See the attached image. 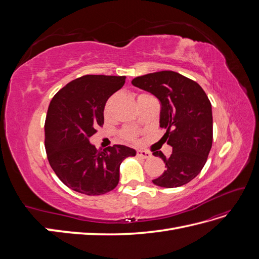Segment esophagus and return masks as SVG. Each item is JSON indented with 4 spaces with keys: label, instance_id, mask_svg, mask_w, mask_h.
Returning <instances> with one entry per match:
<instances>
[{
    "label": "esophagus",
    "instance_id": "1",
    "mask_svg": "<svg viewBox=\"0 0 259 259\" xmlns=\"http://www.w3.org/2000/svg\"><path fill=\"white\" fill-rule=\"evenodd\" d=\"M137 156H138V158H142V159H149V158H151V153L148 152V151H144V150H138L137 151Z\"/></svg>",
    "mask_w": 259,
    "mask_h": 259
}]
</instances>
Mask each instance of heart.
<instances>
[{
	"label": "heart",
	"mask_w": 259,
	"mask_h": 259,
	"mask_svg": "<svg viewBox=\"0 0 259 259\" xmlns=\"http://www.w3.org/2000/svg\"><path fill=\"white\" fill-rule=\"evenodd\" d=\"M147 95H148V94H140V95L138 96V98L139 97H143V96H147ZM112 103H113V97H110V98L107 100V103L105 105V113L106 114H108L109 112H110L111 107H112ZM122 135H123V137L125 139H127V140H134L135 137H136V134L132 130H124L122 132Z\"/></svg>",
	"instance_id": "1"
}]
</instances>
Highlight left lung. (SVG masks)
I'll return each instance as SVG.
<instances>
[{
  "mask_svg": "<svg viewBox=\"0 0 259 259\" xmlns=\"http://www.w3.org/2000/svg\"><path fill=\"white\" fill-rule=\"evenodd\" d=\"M132 84L160 100V127L166 130L163 138L173 147L168 158L162 151H152L166 167L152 183L176 188L191 182L205 165L213 143V114L205 92L197 82L174 71L137 76Z\"/></svg>",
  "mask_w": 259,
  "mask_h": 259,
  "instance_id": "left-lung-1",
  "label": "left lung"
}]
</instances>
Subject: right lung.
<instances>
[{"mask_svg":"<svg viewBox=\"0 0 259 259\" xmlns=\"http://www.w3.org/2000/svg\"><path fill=\"white\" fill-rule=\"evenodd\" d=\"M126 76L84 75L68 83L51 101L45 121V149L55 174L70 189L86 195L113 190L120 165L136 150L114 145L97 150L90 143L104 124L107 100Z\"/></svg>","mask_w":259,"mask_h":259,"instance_id":"1","label":"right lung"}]
</instances>
